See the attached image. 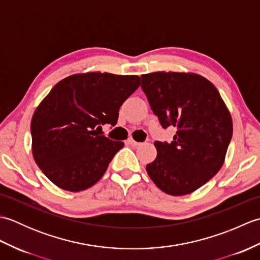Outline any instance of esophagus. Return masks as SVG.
I'll use <instances>...</instances> for the list:
<instances>
[{
	"label": "esophagus",
	"mask_w": 260,
	"mask_h": 260,
	"mask_svg": "<svg viewBox=\"0 0 260 260\" xmlns=\"http://www.w3.org/2000/svg\"><path fill=\"white\" fill-rule=\"evenodd\" d=\"M127 144H129L131 146H134V147H136V146H139L141 143H139V142H136V141H134L133 139H129V140H127Z\"/></svg>",
	"instance_id": "esophagus-1"
}]
</instances>
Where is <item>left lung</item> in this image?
Listing matches in <instances>:
<instances>
[{"label": "left lung", "mask_w": 260, "mask_h": 260, "mask_svg": "<svg viewBox=\"0 0 260 260\" xmlns=\"http://www.w3.org/2000/svg\"><path fill=\"white\" fill-rule=\"evenodd\" d=\"M142 89L173 141L154 143L156 158L146 171L171 196L196 191L219 172L233 137L229 110L211 82L197 74L157 71L142 75Z\"/></svg>", "instance_id": "left-lung-1"}]
</instances>
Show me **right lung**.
Wrapping results in <instances>:
<instances>
[{
	"label": "right lung",
	"instance_id": "obj_1",
	"mask_svg": "<svg viewBox=\"0 0 260 260\" xmlns=\"http://www.w3.org/2000/svg\"><path fill=\"white\" fill-rule=\"evenodd\" d=\"M140 85L139 76L87 73L52 88L31 120L33 158L52 183L79 192L102 179L124 143L99 131L116 125L120 106Z\"/></svg>",
	"mask_w": 260,
	"mask_h": 260
}]
</instances>
